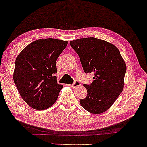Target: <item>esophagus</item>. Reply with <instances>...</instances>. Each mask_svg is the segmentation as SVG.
Returning <instances> with one entry per match:
<instances>
[{
	"label": "esophagus",
	"mask_w": 147,
	"mask_h": 147,
	"mask_svg": "<svg viewBox=\"0 0 147 147\" xmlns=\"http://www.w3.org/2000/svg\"><path fill=\"white\" fill-rule=\"evenodd\" d=\"M80 85H81V83H80V82L75 81V82H74V83L71 85V87L74 88H75L78 87V86H80Z\"/></svg>",
	"instance_id": "1"
}]
</instances>
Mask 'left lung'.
<instances>
[{"label": "left lung", "instance_id": "8db88e82", "mask_svg": "<svg viewBox=\"0 0 147 147\" xmlns=\"http://www.w3.org/2000/svg\"><path fill=\"white\" fill-rule=\"evenodd\" d=\"M70 45L79 55L85 73H94L93 82L84 84L88 94L80 103L90 113H103L123 90L125 61L118 48L104 40L82 38L70 41Z\"/></svg>", "mask_w": 147, "mask_h": 147}]
</instances>
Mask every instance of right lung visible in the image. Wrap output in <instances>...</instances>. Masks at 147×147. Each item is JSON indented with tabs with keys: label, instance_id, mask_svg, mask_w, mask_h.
Here are the masks:
<instances>
[{
	"label": "right lung",
	"instance_id": "add662e5",
	"mask_svg": "<svg viewBox=\"0 0 147 147\" xmlns=\"http://www.w3.org/2000/svg\"><path fill=\"white\" fill-rule=\"evenodd\" d=\"M68 42L38 39L24 48L15 60L13 80L22 98L32 108L43 110L57 100L63 86L58 84L55 62Z\"/></svg>",
	"mask_w": 147,
	"mask_h": 147
}]
</instances>
